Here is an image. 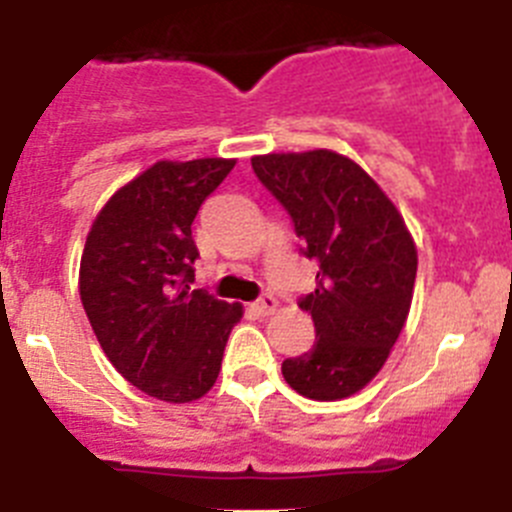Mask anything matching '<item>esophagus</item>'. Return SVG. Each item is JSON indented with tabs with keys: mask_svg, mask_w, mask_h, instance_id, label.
Masks as SVG:
<instances>
[{
	"mask_svg": "<svg viewBox=\"0 0 512 512\" xmlns=\"http://www.w3.org/2000/svg\"><path fill=\"white\" fill-rule=\"evenodd\" d=\"M251 307H253V312H259V315H264V318H266V315H274V312H277L279 302L274 300V297H271V295H264V297H261V300L253 302Z\"/></svg>",
	"mask_w": 512,
	"mask_h": 512,
	"instance_id": "34e87169",
	"label": "esophagus"
}]
</instances>
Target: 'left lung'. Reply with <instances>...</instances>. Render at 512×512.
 Segmentation results:
<instances>
[{
	"label": "left lung",
	"instance_id": "8db88e82",
	"mask_svg": "<svg viewBox=\"0 0 512 512\" xmlns=\"http://www.w3.org/2000/svg\"><path fill=\"white\" fill-rule=\"evenodd\" d=\"M251 166L318 264L315 292L300 302L315 323V343L284 361V379L310 400L356 395L408 323L418 271L413 235L384 189L343 153H266Z\"/></svg>",
	"mask_w": 512,
	"mask_h": 512
}]
</instances>
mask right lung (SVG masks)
<instances>
[{
  "label": "right lung",
  "mask_w": 512,
  "mask_h": 512,
  "mask_svg": "<svg viewBox=\"0 0 512 512\" xmlns=\"http://www.w3.org/2000/svg\"><path fill=\"white\" fill-rule=\"evenodd\" d=\"M235 158L156 161L122 184L89 228L79 295L94 336L140 392L182 405L212 390L243 305L192 289V223Z\"/></svg>",
  "instance_id": "add662e5"
}]
</instances>
